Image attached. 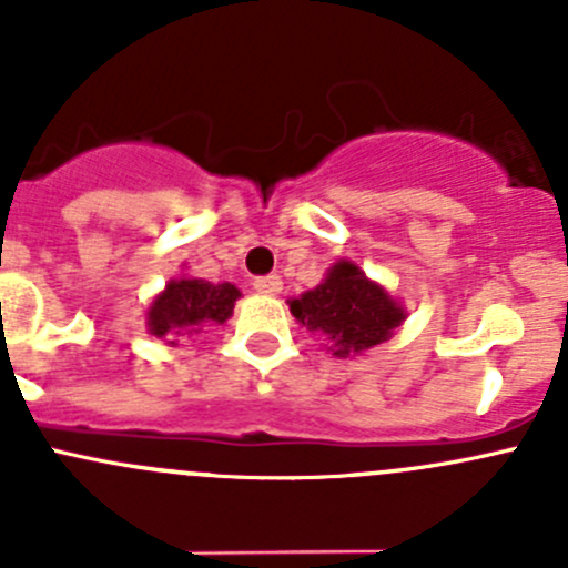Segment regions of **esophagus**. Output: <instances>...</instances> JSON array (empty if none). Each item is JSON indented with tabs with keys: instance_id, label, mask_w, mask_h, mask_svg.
I'll list each match as a JSON object with an SVG mask.
<instances>
[{
	"instance_id": "1",
	"label": "esophagus",
	"mask_w": 568,
	"mask_h": 568,
	"mask_svg": "<svg viewBox=\"0 0 568 568\" xmlns=\"http://www.w3.org/2000/svg\"><path fill=\"white\" fill-rule=\"evenodd\" d=\"M255 291L263 296H277L283 291V280L277 274H266V277H255Z\"/></svg>"
}]
</instances>
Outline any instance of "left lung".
Here are the masks:
<instances>
[{"label":"left lung","mask_w":568,"mask_h":568,"mask_svg":"<svg viewBox=\"0 0 568 568\" xmlns=\"http://www.w3.org/2000/svg\"><path fill=\"white\" fill-rule=\"evenodd\" d=\"M288 307L291 316L311 335H318L335 357L371 352L390 341L406 321V307L348 257L332 263L316 288L288 300Z\"/></svg>","instance_id":"obj_1"}]
</instances>
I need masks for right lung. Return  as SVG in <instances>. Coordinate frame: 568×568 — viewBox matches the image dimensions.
<instances>
[{
	"label": "right lung",
	"mask_w": 568,
	"mask_h": 568,
	"mask_svg": "<svg viewBox=\"0 0 568 568\" xmlns=\"http://www.w3.org/2000/svg\"><path fill=\"white\" fill-rule=\"evenodd\" d=\"M242 291L233 283H209V280L181 274L173 277L145 311V326L153 337L175 346L181 337H194L205 326H220L233 316Z\"/></svg>",
	"instance_id": "obj_1"
}]
</instances>
